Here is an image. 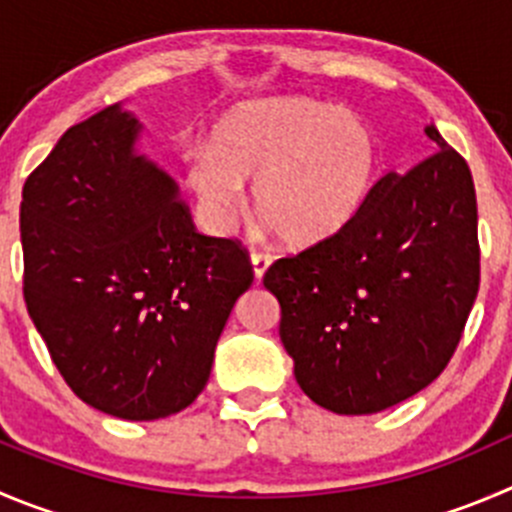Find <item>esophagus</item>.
<instances>
[{
  "instance_id": "obj_1",
  "label": "esophagus",
  "mask_w": 512,
  "mask_h": 512,
  "mask_svg": "<svg viewBox=\"0 0 512 512\" xmlns=\"http://www.w3.org/2000/svg\"><path fill=\"white\" fill-rule=\"evenodd\" d=\"M251 264H253V274H256V279H264V274L269 271V266L274 264V256H271V253H264V251H256V253H251Z\"/></svg>"
}]
</instances>
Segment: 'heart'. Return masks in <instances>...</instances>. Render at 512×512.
Here are the masks:
<instances>
[{
  "instance_id": "heart-1",
  "label": "heart",
  "mask_w": 512,
  "mask_h": 512,
  "mask_svg": "<svg viewBox=\"0 0 512 512\" xmlns=\"http://www.w3.org/2000/svg\"><path fill=\"white\" fill-rule=\"evenodd\" d=\"M379 140L362 118L304 97L246 102L216 125L188 180L213 226H228L253 180V208L289 246L352 226L379 178Z\"/></svg>"
}]
</instances>
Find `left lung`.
I'll use <instances>...</instances> for the list:
<instances>
[{
  "label": "left lung",
  "mask_w": 512,
  "mask_h": 512,
  "mask_svg": "<svg viewBox=\"0 0 512 512\" xmlns=\"http://www.w3.org/2000/svg\"><path fill=\"white\" fill-rule=\"evenodd\" d=\"M435 153L377 180L352 226L274 261L279 334L306 397L372 415L440 377L480 289L478 201L465 158Z\"/></svg>",
  "instance_id": "8db88e82"
}]
</instances>
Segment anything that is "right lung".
Segmentation results:
<instances>
[{
  "label": "right lung",
  "mask_w": 512,
  "mask_h": 512,
  "mask_svg": "<svg viewBox=\"0 0 512 512\" xmlns=\"http://www.w3.org/2000/svg\"><path fill=\"white\" fill-rule=\"evenodd\" d=\"M140 123L110 105L29 173L19 231L24 301L67 387L120 420L186 410L211 377L248 251L196 231L165 170L135 153Z\"/></svg>",
  "instance_id": "add662e5"
}]
</instances>
